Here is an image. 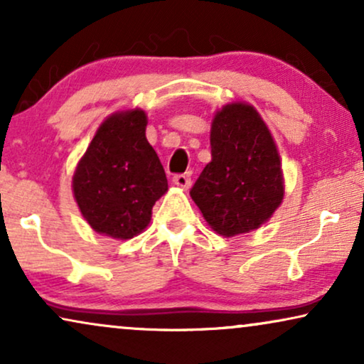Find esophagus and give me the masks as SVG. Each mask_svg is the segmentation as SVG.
Wrapping results in <instances>:
<instances>
[{
	"label": "esophagus",
	"mask_w": 364,
	"mask_h": 364,
	"mask_svg": "<svg viewBox=\"0 0 364 364\" xmlns=\"http://www.w3.org/2000/svg\"><path fill=\"white\" fill-rule=\"evenodd\" d=\"M172 181L177 187H182V188L191 187V177L186 176V173H177V176H173Z\"/></svg>",
	"instance_id": "obj_1"
}]
</instances>
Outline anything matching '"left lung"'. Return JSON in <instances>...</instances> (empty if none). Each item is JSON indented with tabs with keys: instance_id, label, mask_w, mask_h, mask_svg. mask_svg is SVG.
I'll return each instance as SVG.
<instances>
[{
	"instance_id": "obj_1",
	"label": "left lung",
	"mask_w": 364,
	"mask_h": 364,
	"mask_svg": "<svg viewBox=\"0 0 364 364\" xmlns=\"http://www.w3.org/2000/svg\"><path fill=\"white\" fill-rule=\"evenodd\" d=\"M210 146L212 162L191 188L193 202L220 235L258 228L283 198L282 164L270 131L252 106L228 104L213 117Z\"/></svg>"
}]
</instances>
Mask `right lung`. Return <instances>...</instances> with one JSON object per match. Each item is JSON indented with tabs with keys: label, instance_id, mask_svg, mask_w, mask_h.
Here are the masks:
<instances>
[{
	"label": "right lung",
	"instance_id": "obj_1",
	"mask_svg": "<svg viewBox=\"0 0 364 364\" xmlns=\"http://www.w3.org/2000/svg\"><path fill=\"white\" fill-rule=\"evenodd\" d=\"M144 111L114 114L97 129L73 178L79 210L94 230L132 238L151 222L167 177L146 139Z\"/></svg>",
	"mask_w": 364,
	"mask_h": 364
}]
</instances>
